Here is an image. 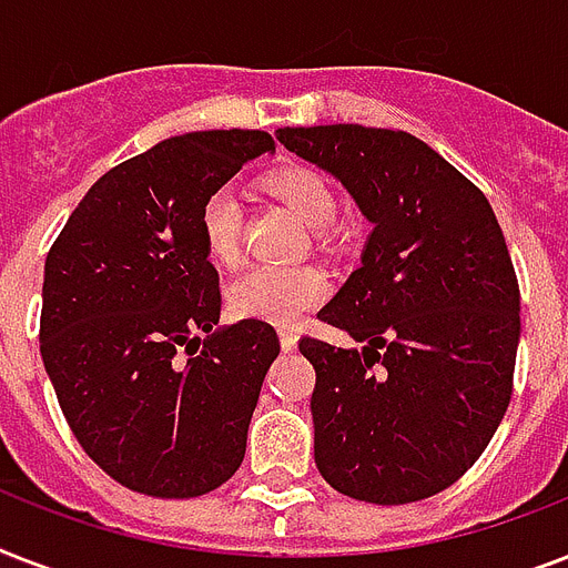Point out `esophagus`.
<instances>
[{
  "label": "esophagus",
  "instance_id": "esophagus-1",
  "mask_svg": "<svg viewBox=\"0 0 568 568\" xmlns=\"http://www.w3.org/2000/svg\"><path fill=\"white\" fill-rule=\"evenodd\" d=\"M280 345H283L285 354H292L294 347H297V333L294 329H280Z\"/></svg>",
  "mask_w": 568,
  "mask_h": 568
}]
</instances>
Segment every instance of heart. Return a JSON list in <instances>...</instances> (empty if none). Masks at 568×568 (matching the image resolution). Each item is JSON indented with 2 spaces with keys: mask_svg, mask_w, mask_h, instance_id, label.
<instances>
[{
  "mask_svg": "<svg viewBox=\"0 0 568 568\" xmlns=\"http://www.w3.org/2000/svg\"><path fill=\"white\" fill-rule=\"evenodd\" d=\"M267 191L297 214V221L321 232L333 226L338 214L336 194L329 182L315 171H285L271 180ZM200 232L205 253L214 265H235L241 256V232H244V209L230 189H217L203 200L200 209ZM329 294L324 274L312 267H247L232 280L226 301L239 318L267 321L276 327H292L315 310Z\"/></svg>",
  "mask_w": 568,
  "mask_h": 568,
  "instance_id": "1",
  "label": "heart"
}]
</instances>
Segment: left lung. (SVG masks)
<instances>
[{"instance_id":"obj_1","label":"left lung","mask_w":568,"mask_h":568,"mask_svg":"<svg viewBox=\"0 0 568 568\" xmlns=\"http://www.w3.org/2000/svg\"><path fill=\"white\" fill-rule=\"evenodd\" d=\"M372 221L363 265L318 318L363 347L301 338L315 368V466L342 495L409 504L475 466L513 395L519 280L484 191L409 132L280 129Z\"/></svg>"}]
</instances>
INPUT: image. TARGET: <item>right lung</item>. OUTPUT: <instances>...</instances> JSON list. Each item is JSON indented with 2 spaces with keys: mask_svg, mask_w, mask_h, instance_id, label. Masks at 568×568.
<instances>
[{
  "mask_svg": "<svg viewBox=\"0 0 568 568\" xmlns=\"http://www.w3.org/2000/svg\"><path fill=\"white\" fill-rule=\"evenodd\" d=\"M271 150L258 129L168 138L93 182L49 250L40 356L84 454L126 489L196 498L244 459L280 338L253 318L214 327L200 209Z\"/></svg>",
  "mask_w": 568,
  "mask_h": 568,
  "instance_id": "right-lung-1",
  "label": "right lung"
}]
</instances>
